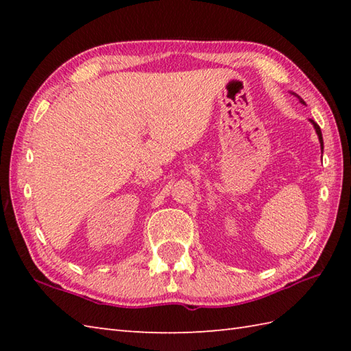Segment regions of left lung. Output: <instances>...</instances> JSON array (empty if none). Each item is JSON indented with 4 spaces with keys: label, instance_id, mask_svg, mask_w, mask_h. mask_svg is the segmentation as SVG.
<instances>
[{
    "label": "left lung",
    "instance_id": "left-lung-1",
    "mask_svg": "<svg viewBox=\"0 0 351 351\" xmlns=\"http://www.w3.org/2000/svg\"><path fill=\"white\" fill-rule=\"evenodd\" d=\"M295 95V93H294ZM299 99L302 101V98H300V96H299ZM303 102V101H302ZM311 122H312V125H314V128H315V131H317V134H318V138H319V143H322V146H323V136H322V130H319V126L314 122V121H312V119H311Z\"/></svg>",
    "mask_w": 351,
    "mask_h": 351
}]
</instances>
